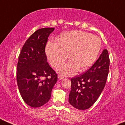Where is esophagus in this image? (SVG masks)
I'll use <instances>...</instances> for the list:
<instances>
[{"instance_id": "esophagus-1", "label": "esophagus", "mask_w": 125, "mask_h": 125, "mask_svg": "<svg viewBox=\"0 0 125 125\" xmlns=\"http://www.w3.org/2000/svg\"><path fill=\"white\" fill-rule=\"evenodd\" d=\"M58 78L59 79V80H63V79L64 78V77H63V76H62V75H59V76H58Z\"/></svg>"}]
</instances>
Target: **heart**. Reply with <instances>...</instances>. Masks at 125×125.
I'll return each mask as SVG.
<instances>
[{"label": "heart", "mask_w": 125, "mask_h": 125, "mask_svg": "<svg viewBox=\"0 0 125 125\" xmlns=\"http://www.w3.org/2000/svg\"><path fill=\"white\" fill-rule=\"evenodd\" d=\"M102 46L98 36L81 31L64 33L58 42L52 41L47 44L46 52L51 64L55 67L62 65L69 58L72 61L63 65L59 72L66 75L87 70L95 62Z\"/></svg>", "instance_id": "b5f03b06"}]
</instances>
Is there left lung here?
<instances>
[{
	"label": "left lung",
	"instance_id": "obj_1",
	"mask_svg": "<svg viewBox=\"0 0 125 125\" xmlns=\"http://www.w3.org/2000/svg\"><path fill=\"white\" fill-rule=\"evenodd\" d=\"M110 57L104 49L99 59L83 74L71 79L69 102L78 110L89 108L97 100L104 88L109 72Z\"/></svg>",
	"mask_w": 125,
	"mask_h": 125
}]
</instances>
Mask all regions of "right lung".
Segmentation results:
<instances>
[{
    "label": "right lung",
    "instance_id": "1",
    "mask_svg": "<svg viewBox=\"0 0 125 125\" xmlns=\"http://www.w3.org/2000/svg\"><path fill=\"white\" fill-rule=\"evenodd\" d=\"M53 28L34 31L25 42L18 57L17 81L23 100L31 107H39L50 100L58 74L47 61L45 46Z\"/></svg>",
    "mask_w": 125,
    "mask_h": 125
}]
</instances>
